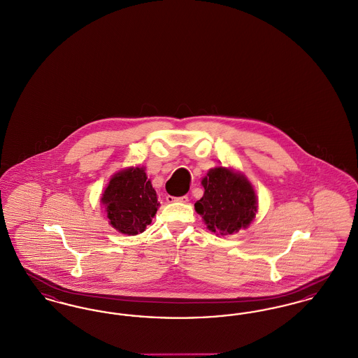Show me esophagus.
<instances>
[{
    "label": "esophagus",
    "instance_id": "1",
    "mask_svg": "<svg viewBox=\"0 0 358 358\" xmlns=\"http://www.w3.org/2000/svg\"><path fill=\"white\" fill-rule=\"evenodd\" d=\"M166 201L168 203H187L189 201V199H187V196H181V197H173V196H168L166 197Z\"/></svg>",
    "mask_w": 358,
    "mask_h": 358
}]
</instances>
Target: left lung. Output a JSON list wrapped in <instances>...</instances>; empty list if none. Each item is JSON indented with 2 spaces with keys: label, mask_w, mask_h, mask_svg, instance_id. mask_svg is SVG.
Segmentation results:
<instances>
[{
  "label": "left lung",
  "mask_w": 358,
  "mask_h": 358,
  "mask_svg": "<svg viewBox=\"0 0 358 358\" xmlns=\"http://www.w3.org/2000/svg\"><path fill=\"white\" fill-rule=\"evenodd\" d=\"M201 184L204 196L194 204V209L209 231L222 236L232 235L255 219L257 199L245 176L219 166L208 171Z\"/></svg>",
  "instance_id": "1"
}]
</instances>
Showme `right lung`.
Wrapping results in <instances>:
<instances>
[{"label":"right lung","instance_id":"1","mask_svg":"<svg viewBox=\"0 0 358 358\" xmlns=\"http://www.w3.org/2000/svg\"><path fill=\"white\" fill-rule=\"evenodd\" d=\"M101 201L108 222L129 236L142 234L159 206L145 168L139 166L115 173L104 189Z\"/></svg>","mask_w":358,"mask_h":358}]
</instances>
